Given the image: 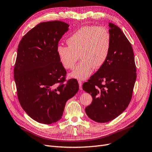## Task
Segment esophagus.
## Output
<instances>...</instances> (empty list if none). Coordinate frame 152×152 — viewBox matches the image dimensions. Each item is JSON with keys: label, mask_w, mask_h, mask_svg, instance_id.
I'll return each instance as SVG.
<instances>
[{"label": "esophagus", "mask_w": 152, "mask_h": 152, "mask_svg": "<svg viewBox=\"0 0 152 152\" xmlns=\"http://www.w3.org/2000/svg\"><path fill=\"white\" fill-rule=\"evenodd\" d=\"M78 83H79L80 89H81V90H82V82H81V81H80V80L78 81Z\"/></svg>", "instance_id": "1"}]
</instances>
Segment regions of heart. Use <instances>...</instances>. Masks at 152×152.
<instances>
[{
  "instance_id": "b5f03b06",
  "label": "heart",
  "mask_w": 152,
  "mask_h": 152,
  "mask_svg": "<svg viewBox=\"0 0 152 152\" xmlns=\"http://www.w3.org/2000/svg\"><path fill=\"white\" fill-rule=\"evenodd\" d=\"M68 46L59 45L57 53L66 69L75 67L79 56L81 61L69 76L86 80L94 68L99 69L107 61L111 51V37L108 29L102 27L85 26L67 39Z\"/></svg>"
}]
</instances>
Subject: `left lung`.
Returning <instances> with one entry per match:
<instances>
[{
    "label": "left lung",
    "mask_w": 152,
    "mask_h": 152,
    "mask_svg": "<svg viewBox=\"0 0 152 152\" xmlns=\"http://www.w3.org/2000/svg\"><path fill=\"white\" fill-rule=\"evenodd\" d=\"M111 48L104 64L83 85L91 95L92 103L85 108L88 116L98 123L116 118L130 104L137 79L132 45L120 27L109 23Z\"/></svg>",
    "instance_id": "left-lung-1"
}]
</instances>
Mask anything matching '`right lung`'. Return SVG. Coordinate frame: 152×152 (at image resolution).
I'll list each match as a JSON object with an SVG mask.
<instances>
[{
	"instance_id": "1",
	"label": "right lung",
	"mask_w": 152,
	"mask_h": 152,
	"mask_svg": "<svg viewBox=\"0 0 152 152\" xmlns=\"http://www.w3.org/2000/svg\"><path fill=\"white\" fill-rule=\"evenodd\" d=\"M68 27L60 20L41 22L18 46L14 77L19 102L31 118L43 124L59 120L66 102L79 89L76 79L66 80L67 72L57 53Z\"/></svg>"
}]
</instances>
